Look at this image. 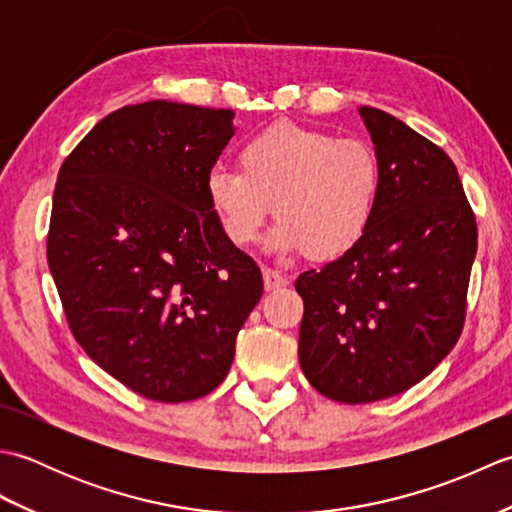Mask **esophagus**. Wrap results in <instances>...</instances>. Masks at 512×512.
I'll return each mask as SVG.
<instances>
[{"instance_id":"34e87169","label":"esophagus","mask_w":512,"mask_h":512,"mask_svg":"<svg viewBox=\"0 0 512 512\" xmlns=\"http://www.w3.org/2000/svg\"><path fill=\"white\" fill-rule=\"evenodd\" d=\"M264 286H266V290H279V288L288 286V277L281 275L279 270L264 268Z\"/></svg>"}]
</instances>
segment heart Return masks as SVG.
<instances>
[{"instance_id": "b5f03b06", "label": "heart", "mask_w": 512, "mask_h": 512, "mask_svg": "<svg viewBox=\"0 0 512 512\" xmlns=\"http://www.w3.org/2000/svg\"><path fill=\"white\" fill-rule=\"evenodd\" d=\"M237 169L213 167L206 200L228 242L253 246L273 209L275 246L325 262L350 253L372 226L383 171L372 145L279 121L248 136Z\"/></svg>"}]
</instances>
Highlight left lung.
I'll return each instance as SVG.
<instances>
[{"mask_svg": "<svg viewBox=\"0 0 512 512\" xmlns=\"http://www.w3.org/2000/svg\"><path fill=\"white\" fill-rule=\"evenodd\" d=\"M361 116L383 171L372 226L350 253L299 275V363L330 400L402 394L458 343L477 222L453 160L376 107Z\"/></svg>", "mask_w": 512, "mask_h": 512, "instance_id": "left-lung-1", "label": "left lung"}]
</instances>
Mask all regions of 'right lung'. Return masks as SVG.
Here are the masks:
<instances>
[{"instance_id":"1","label":"right lung","mask_w":512,"mask_h":512,"mask_svg":"<svg viewBox=\"0 0 512 512\" xmlns=\"http://www.w3.org/2000/svg\"><path fill=\"white\" fill-rule=\"evenodd\" d=\"M233 118L171 101L127 105L59 169L48 266L65 319L96 365L149 400L211 394L262 299L257 264L206 200Z\"/></svg>"}]
</instances>
